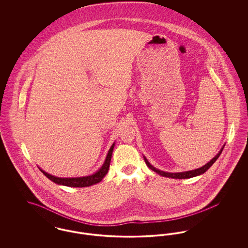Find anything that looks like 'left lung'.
Masks as SVG:
<instances>
[{"label": "left lung", "instance_id": "left-lung-1", "mask_svg": "<svg viewBox=\"0 0 248 248\" xmlns=\"http://www.w3.org/2000/svg\"><path fill=\"white\" fill-rule=\"evenodd\" d=\"M224 147H222V149L219 151V153L217 154L210 162H208L206 165L202 166L198 169L195 170H190V171H186V172H179V173H168V172H165V171H161L159 169H156L153 165H151L148 160L144 157V160L146 162V165L150 167V169L154 170V172H156L157 174L163 176V177H171V178H177V179H182V178H190V177H196V176H200L202 174H203L204 172H206L211 166L217 160V158L219 157V155L222 153Z\"/></svg>", "mask_w": 248, "mask_h": 248}]
</instances>
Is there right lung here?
Listing matches in <instances>:
<instances>
[{
  "label": "right lung",
  "instance_id": "right-lung-1",
  "mask_svg": "<svg viewBox=\"0 0 248 248\" xmlns=\"http://www.w3.org/2000/svg\"><path fill=\"white\" fill-rule=\"evenodd\" d=\"M114 143L112 144V146L110 147L108 155H107L106 160L104 162L103 165L101 166V168L96 171L93 175L87 176V177H58L55 176H52L50 174H48L46 172H45L44 170H42L41 168H39L41 170V172L46 176V177L49 178L50 180H52L53 182L59 184V185H64V186H68V187H89L92 186L94 184H96L98 182H100L102 180V178L105 177L108 171V167H109V164H110V160H111V155H112V152H113V148H114Z\"/></svg>",
  "mask_w": 248,
  "mask_h": 248
}]
</instances>
